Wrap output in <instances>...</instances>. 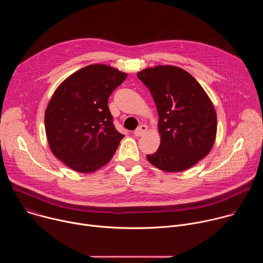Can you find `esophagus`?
Instances as JSON below:
<instances>
[{"label": "esophagus", "mask_w": 263, "mask_h": 263, "mask_svg": "<svg viewBox=\"0 0 263 263\" xmlns=\"http://www.w3.org/2000/svg\"><path fill=\"white\" fill-rule=\"evenodd\" d=\"M146 131H147V126L141 125V126H139V127L134 131V135H135L136 137H140V136H142Z\"/></svg>", "instance_id": "34e87169"}]
</instances>
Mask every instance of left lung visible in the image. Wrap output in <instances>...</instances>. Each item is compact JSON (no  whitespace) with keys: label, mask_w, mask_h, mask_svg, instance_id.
Segmentation results:
<instances>
[{"label":"left lung","mask_w":263,"mask_h":263,"mask_svg":"<svg viewBox=\"0 0 263 263\" xmlns=\"http://www.w3.org/2000/svg\"><path fill=\"white\" fill-rule=\"evenodd\" d=\"M151 92L158 112L160 145L146 155L155 167L178 173L209 154L215 141L214 106L192 74L175 65H156L137 72Z\"/></svg>","instance_id":"1"}]
</instances>
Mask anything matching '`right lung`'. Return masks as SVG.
<instances>
[{"mask_svg": "<svg viewBox=\"0 0 263 263\" xmlns=\"http://www.w3.org/2000/svg\"><path fill=\"white\" fill-rule=\"evenodd\" d=\"M127 73L90 64L68 76L46 109L45 128L53 154L69 168L89 174L107 164L124 135L112 123L108 98Z\"/></svg>", "mask_w": 263, "mask_h": 263, "instance_id": "1", "label": "right lung"}]
</instances>
